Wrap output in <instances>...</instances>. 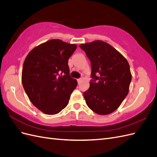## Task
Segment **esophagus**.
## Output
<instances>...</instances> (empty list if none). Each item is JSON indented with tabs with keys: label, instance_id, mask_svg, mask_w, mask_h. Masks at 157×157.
<instances>
[{
	"label": "esophagus",
	"instance_id": "1",
	"mask_svg": "<svg viewBox=\"0 0 157 157\" xmlns=\"http://www.w3.org/2000/svg\"><path fill=\"white\" fill-rule=\"evenodd\" d=\"M77 81H78V83H80L82 82V78L78 79H77Z\"/></svg>",
	"mask_w": 157,
	"mask_h": 157
}]
</instances>
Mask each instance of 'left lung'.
<instances>
[{"instance_id": "8db88e82", "label": "left lung", "mask_w": 157, "mask_h": 157, "mask_svg": "<svg viewBox=\"0 0 157 157\" xmlns=\"http://www.w3.org/2000/svg\"><path fill=\"white\" fill-rule=\"evenodd\" d=\"M79 47L91 66L90 87L83 93L87 105L100 115L113 113L129 92L132 74L128 60L114 47L102 41Z\"/></svg>"}]
</instances>
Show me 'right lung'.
<instances>
[{
	"label": "right lung",
	"mask_w": 157,
	"mask_h": 157,
	"mask_svg": "<svg viewBox=\"0 0 157 157\" xmlns=\"http://www.w3.org/2000/svg\"><path fill=\"white\" fill-rule=\"evenodd\" d=\"M76 48L75 44L51 39L35 47L25 58L22 85L30 101L44 114L59 113L77 86L68 64Z\"/></svg>",
	"instance_id": "obj_1"
}]
</instances>
